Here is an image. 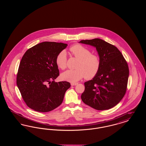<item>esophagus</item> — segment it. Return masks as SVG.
<instances>
[{"label":"esophagus","mask_w":146,"mask_h":146,"mask_svg":"<svg viewBox=\"0 0 146 146\" xmlns=\"http://www.w3.org/2000/svg\"><path fill=\"white\" fill-rule=\"evenodd\" d=\"M71 84V85L72 86H75V85H76L78 83H72L70 84Z\"/></svg>","instance_id":"34e87169"}]
</instances>
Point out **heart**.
<instances>
[{"label": "heart", "mask_w": 146, "mask_h": 146, "mask_svg": "<svg viewBox=\"0 0 146 146\" xmlns=\"http://www.w3.org/2000/svg\"><path fill=\"white\" fill-rule=\"evenodd\" d=\"M70 54L79 60L76 70H67L61 74L63 80L70 83H76L84 76L89 80L96 76L100 67V60L95 54H91L88 49L80 44H75L70 48ZM56 63L58 68L64 70L67 66V55L64 51L57 55Z\"/></svg>", "instance_id": "heart-1"}]
</instances>
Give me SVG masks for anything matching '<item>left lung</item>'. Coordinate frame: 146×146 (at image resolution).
<instances>
[{
  "instance_id": "1",
  "label": "left lung",
  "mask_w": 146,
  "mask_h": 146,
  "mask_svg": "<svg viewBox=\"0 0 146 146\" xmlns=\"http://www.w3.org/2000/svg\"><path fill=\"white\" fill-rule=\"evenodd\" d=\"M79 42L95 47L101 62L96 76L84 83L81 98L84 104L97 110L111 108L126 93L129 75L127 63L117 47L104 40L95 38Z\"/></svg>"
}]
</instances>
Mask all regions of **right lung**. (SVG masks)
<instances>
[{"label": "right lung", "mask_w": 146, "mask_h": 146, "mask_svg": "<svg viewBox=\"0 0 146 146\" xmlns=\"http://www.w3.org/2000/svg\"><path fill=\"white\" fill-rule=\"evenodd\" d=\"M67 44L44 42L28 49L19 65L16 82L27 106L35 111L48 112L62 104L67 82H55L59 76L56 63L57 55Z\"/></svg>", "instance_id": "right-lung-1"}]
</instances>
